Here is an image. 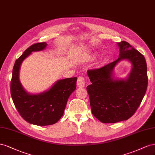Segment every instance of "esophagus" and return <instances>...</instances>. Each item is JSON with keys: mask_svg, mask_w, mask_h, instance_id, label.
<instances>
[{"mask_svg": "<svg viewBox=\"0 0 155 155\" xmlns=\"http://www.w3.org/2000/svg\"><path fill=\"white\" fill-rule=\"evenodd\" d=\"M77 86L80 87H84L85 86V79L83 77H80L78 78Z\"/></svg>", "mask_w": 155, "mask_h": 155, "instance_id": "34e87169", "label": "esophagus"}]
</instances>
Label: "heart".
Masks as SVG:
<instances>
[{
    "label": "heart",
    "mask_w": 155,
    "mask_h": 155,
    "mask_svg": "<svg viewBox=\"0 0 155 155\" xmlns=\"http://www.w3.org/2000/svg\"><path fill=\"white\" fill-rule=\"evenodd\" d=\"M97 56V54H93V55H92L93 58H95Z\"/></svg>",
    "instance_id": "b5f03b06"
}]
</instances>
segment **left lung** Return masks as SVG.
<instances>
[{"label": "left lung", "instance_id": "1", "mask_svg": "<svg viewBox=\"0 0 155 155\" xmlns=\"http://www.w3.org/2000/svg\"><path fill=\"white\" fill-rule=\"evenodd\" d=\"M119 58L99 69L87 71L91 84L86 89L90 97L93 115L104 123L127 120L139 107L147 90V64L143 54L130 44L117 43ZM123 59L130 61L131 71L125 80H115L113 70Z\"/></svg>", "mask_w": 155, "mask_h": 155}]
</instances>
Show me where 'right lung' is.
I'll use <instances>...</instances> for the list:
<instances>
[{
  "label": "right lung",
  "mask_w": 155,
  "mask_h": 155,
  "mask_svg": "<svg viewBox=\"0 0 155 155\" xmlns=\"http://www.w3.org/2000/svg\"><path fill=\"white\" fill-rule=\"evenodd\" d=\"M45 42L33 44L18 59L13 68L11 96L17 111L26 121L39 126L53 125L63 116L68 100L77 86V77L59 80L50 90L39 94L26 92L19 81L21 64L32 52L45 49Z\"/></svg>",
  "instance_id": "right-lung-1"
}]
</instances>
